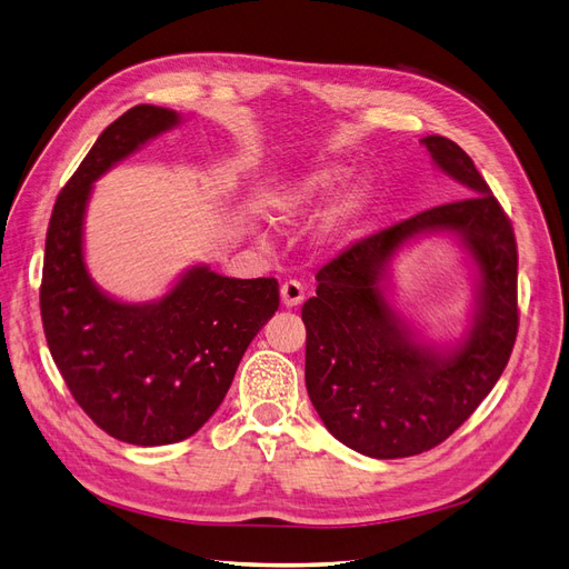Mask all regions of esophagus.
<instances>
[{
	"mask_svg": "<svg viewBox=\"0 0 569 569\" xmlns=\"http://www.w3.org/2000/svg\"><path fill=\"white\" fill-rule=\"evenodd\" d=\"M302 300H305V286L300 281L290 279L281 286V302L286 307H298V305H302Z\"/></svg>",
	"mask_w": 569,
	"mask_h": 569,
	"instance_id": "34e87169",
	"label": "esophagus"
}]
</instances>
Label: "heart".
Returning a JSON list of instances; mask_svg holds the SVG:
<instances>
[{"mask_svg":"<svg viewBox=\"0 0 569 569\" xmlns=\"http://www.w3.org/2000/svg\"><path fill=\"white\" fill-rule=\"evenodd\" d=\"M340 178V171H321L313 178L305 180L302 184H298L292 192L283 199V213L286 216H302L307 213V210H311L313 206H317L328 192L330 187L338 182ZM363 201V189H356V192L347 199L345 203V210H353L356 206H359Z\"/></svg>","mask_w":569,"mask_h":569,"instance_id":"b5f03b06","label":"heart"}]
</instances>
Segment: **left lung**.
I'll return each instance as SVG.
<instances>
[{
  "label": "left lung",
  "instance_id": "left-lung-1",
  "mask_svg": "<svg viewBox=\"0 0 569 569\" xmlns=\"http://www.w3.org/2000/svg\"><path fill=\"white\" fill-rule=\"evenodd\" d=\"M422 144L469 187V197L356 241L319 269L317 298L302 307L311 403L340 443L377 459L427 452L452 436L497 385L518 335V246L509 216L457 142L429 136ZM429 228L457 230L481 269L477 323L446 357L409 338L379 288L392 250Z\"/></svg>",
  "mask_w": 569,
  "mask_h": 569
}]
</instances>
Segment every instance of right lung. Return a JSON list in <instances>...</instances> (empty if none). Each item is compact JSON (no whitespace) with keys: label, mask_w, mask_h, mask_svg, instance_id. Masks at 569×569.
Masks as SVG:
<instances>
[{"label":"right lung","mask_w":569,"mask_h":569,"mask_svg":"<svg viewBox=\"0 0 569 569\" xmlns=\"http://www.w3.org/2000/svg\"><path fill=\"white\" fill-rule=\"evenodd\" d=\"M173 123V110L136 104L100 133L56 199L39 286L62 380L104 433L131 446H168L199 431L279 309L277 279H229L208 267L189 269L154 305L110 300L89 279L81 222L91 182Z\"/></svg>","instance_id":"right-lung-1"}]
</instances>
